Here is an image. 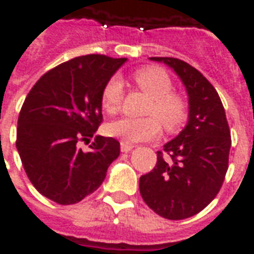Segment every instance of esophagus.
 <instances>
[{
    "mask_svg": "<svg viewBox=\"0 0 254 254\" xmlns=\"http://www.w3.org/2000/svg\"><path fill=\"white\" fill-rule=\"evenodd\" d=\"M133 144H127V143H124V141H121V151L122 152H129V151H132L133 149Z\"/></svg>",
    "mask_w": 254,
    "mask_h": 254,
    "instance_id": "34e87169",
    "label": "esophagus"
}]
</instances>
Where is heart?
Here are the masks:
<instances>
[{"label":"heart","instance_id":"obj_1","mask_svg":"<svg viewBox=\"0 0 254 254\" xmlns=\"http://www.w3.org/2000/svg\"><path fill=\"white\" fill-rule=\"evenodd\" d=\"M134 83L144 94L151 98L145 118H120L106 125V133L111 137L120 138L127 144L145 141L158 136L160 123L169 130L174 132L187 120V103L180 95L171 92L173 83L170 76L160 67H143L134 73ZM122 83L120 78H110L102 89V107L109 114H116L121 107ZM154 115L160 118L158 120Z\"/></svg>","mask_w":254,"mask_h":254}]
</instances>
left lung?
Instances as JSON below:
<instances>
[{
  "label": "left lung",
  "instance_id": "1",
  "mask_svg": "<svg viewBox=\"0 0 254 254\" xmlns=\"http://www.w3.org/2000/svg\"><path fill=\"white\" fill-rule=\"evenodd\" d=\"M170 66L185 85L189 120L158 151L154 170L140 177V194L155 213L170 220L196 215L216 197L229 167V124L216 89L185 61L152 57Z\"/></svg>",
  "mask_w": 254,
  "mask_h": 254
}]
</instances>
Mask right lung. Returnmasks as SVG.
Segmentation results:
<instances>
[{"label": "right lung", "mask_w": 254, "mask_h": 254, "mask_svg": "<svg viewBox=\"0 0 254 254\" xmlns=\"http://www.w3.org/2000/svg\"><path fill=\"white\" fill-rule=\"evenodd\" d=\"M125 63L100 54L76 57L45 73L27 95L16 148L31 184L52 201H81L102 185L120 156L116 138L95 132L103 120L102 89ZM80 142L90 144L88 153Z\"/></svg>", "instance_id": "1"}]
</instances>
